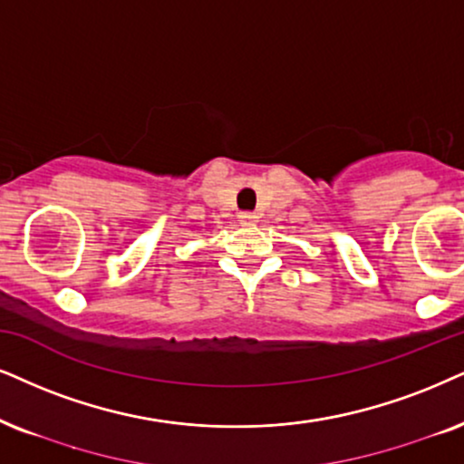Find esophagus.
<instances>
[{"label":"esophagus","mask_w":464,"mask_h":464,"mask_svg":"<svg viewBox=\"0 0 464 464\" xmlns=\"http://www.w3.org/2000/svg\"><path fill=\"white\" fill-rule=\"evenodd\" d=\"M239 222H242L244 227H255L256 222H259V216L250 214V212H244V214H239Z\"/></svg>","instance_id":"34e87169"}]
</instances>
